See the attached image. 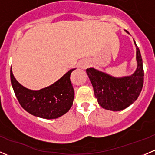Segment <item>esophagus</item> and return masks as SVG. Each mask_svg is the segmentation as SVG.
<instances>
[{"mask_svg":"<svg viewBox=\"0 0 155 155\" xmlns=\"http://www.w3.org/2000/svg\"><path fill=\"white\" fill-rule=\"evenodd\" d=\"M85 66H82V68H85Z\"/></svg>","mask_w":155,"mask_h":155,"instance_id":"obj_1","label":"esophagus"}]
</instances>
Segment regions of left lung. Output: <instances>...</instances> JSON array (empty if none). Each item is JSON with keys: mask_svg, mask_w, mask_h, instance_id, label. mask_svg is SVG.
Masks as SVG:
<instances>
[{"mask_svg": "<svg viewBox=\"0 0 155 155\" xmlns=\"http://www.w3.org/2000/svg\"><path fill=\"white\" fill-rule=\"evenodd\" d=\"M135 44L137 69L132 76L115 78L94 68L86 70L98 104L104 109L112 111L126 109L138 98L141 92L144 82V70L140 51L137 43Z\"/></svg>", "mask_w": 155, "mask_h": 155, "instance_id": "left-lung-1", "label": "left lung"}]
</instances>
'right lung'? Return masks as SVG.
Segmentation results:
<instances>
[{
	"instance_id": "obj_1",
	"label": "right lung",
	"mask_w": 155,
	"mask_h": 155,
	"mask_svg": "<svg viewBox=\"0 0 155 155\" xmlns=\"http://www.w3.org/2000/svg\"><path fill=\"white\" fill-rule=\"evenodd\" d=\"M74 70H69L54 84L39 91L23 87L10 70L11 84L17 100L25 110L34 116L53 119L64 115L73 105L74 91L70 77Z\"/></svg>"
}]
</instances>
